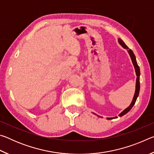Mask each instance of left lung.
I'll return each instance as SVG.
<instances>
[{"mask_svg": "<svg viewBox=\"0 0 154 154\" xmlns=\"http://www.w3.org/2000/svg\"><path fill=\"white\" fill-rule=\"evenodd\" d=\"M118 42L122 47H123L124 49H127L130 58H131L132 64H133V65H134L135 72H136V75H137L136 89H135V93H134L133 99H132V103H131V104H130L128 107H127L126 109H124V110L122 111L120 114L119 115V116L122 117V116H123L124 115L126 114L130 110V109L132 108V106H134V105L135 104V102H136L138 96H139V90H140V82H139V79H140V69H139V66H138V64H137V60H136V57H135L133 51H132L131 49L128 48L127 45L124 43V41H122L121 38H118ZM99 117H100V116H99ZM115 118H117V117H115V118H106V119H115Z\"/></svg>", "mask_w": 154, "mask_h": 154, "instance_id": "left-lung-1", "label": "left lung"}]
</instances>
